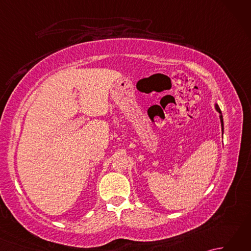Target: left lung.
<instances>
[{"mask_svg": "<svg viewBox=\"0 0 251 251\" xmlns=\"http://www.w3.org/2000/svg\"><path fill=\"white\" fill-rule=\"evenodd\" d=\"M215 108H216V110L219 112L220 113V122H221V129H222V134H223V117H222V113H221V110H220V108L219 106H218V104L216 103L215 104Z\"/></svg>", "mask_w": 251, "mask_h": 251, "instance_id": "left-lung-1", "label": "left lung"}]
</instances>
